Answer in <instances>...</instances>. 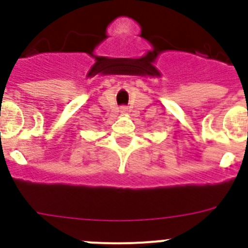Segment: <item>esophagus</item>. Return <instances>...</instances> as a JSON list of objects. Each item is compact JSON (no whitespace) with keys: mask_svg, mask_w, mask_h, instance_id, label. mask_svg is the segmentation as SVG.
<instances>
[{"mask_svg":"<svg viewBox=\"0 0 248 248\" xmlns=\"http://www.w3.org/2000/svg\"><path fill=\"white\" fill-rule=\"evenodd\" d=\"M120 111H122L123 114H126V108H122V110Z\"/></svg>","mask_w":248,"mask_h":248,"instance_id":"esophagus-1","label":"esophagus"}]
</instances>
